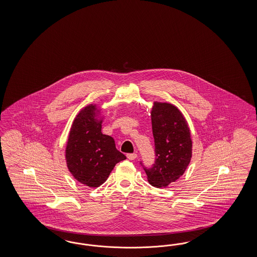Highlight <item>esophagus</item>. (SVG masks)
I'll use <instances>...</instances> for the list:
<instances>
[{
    "label": "esophagus",
    "instance_id": "obj_1",
    "mask_svg": "<svg viewBox=\"0 0 257 257\" xmlns=\"http://www.w3.org/2000/svg\"><path fill=\"white\" fill-rule=\"evenodd\" d=\"M126 156H127V158H128L129 160H135V159L138 157V155L134 153V154H128Z\"/></svg>",
    "mask_w": 257,
    "mask_h": 257
}]
</instances>
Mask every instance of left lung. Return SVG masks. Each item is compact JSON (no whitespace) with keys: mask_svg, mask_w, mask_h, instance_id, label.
Wrapping results in <instances>:
<instances>
[{"mask_svg":"<svg viewBox=\"0 0 257 257\" xmlns=\"http://www.w3.org/2000/svg\"><path fill=\"white\" fill-rule=\"evenodd\" d=\"M156 160L151 168L140 161L149 183L166 187L184 174L191 159L190 132L179 109L166 102H155L152 110Z\"/></svg>","mask_w":257,"mask_h":257,"instance_id":"left-lung-1","label":"left lung"}]
</instances>
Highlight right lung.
<instances>
[{
	"label": "right lung",
	"instance_id": "1",
	"mask_svg": "<svg viewBox=\"0 0 257 257\" xmlns=\"http://www.w3.org/2000/svg\"><path fill=\"white\" fill-rule=\"evenodd\" d=\"M95 105H88L75 117L66 148L70 173L87 187H100L116 164L126 159L117 151L115 140L101 133V120L96 118Z\"/></svg>",
	"mask_w": 257,
	"mask_h": 257
}]
</instances>
